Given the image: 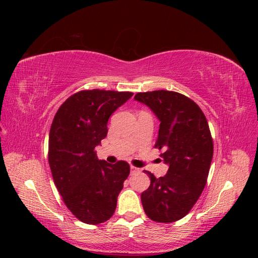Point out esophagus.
<instances>
[{
	"instance_id": "obj_1",
	"label": "esophagus",
	"mask_w": 258,
	"mask_h": 258,
	"mask_svg": "<svg viewBox=\"0 0 258 258\" xmlns=\"http://www.w3.org/2000/svg\"><path fill=\"white\" fill-rule=\"evenodd\" d=\"M130 170H131V173H137V172H140V171H141V169L137 168V167H135V166H131V167H130Z\"/></svg>"
}]
</instances>
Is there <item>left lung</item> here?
I'll return each mask as SVG.
<instances>
[{
    "instance_id": "8db88e82",
    "label": "left lung",
    "mask_w": 258,
    "mask_h": 258,
    "mask_svg": "<svg viewBox=\"0 0 258 258\" xmlns=\"http://www.w3.org/2000/svg\"><path fill=\"white\" fill-rule=\"evenodd\" d=\"M135 99L160 120L155 147L169 165L160 177L144 170L151 185L141 195L143 209L154 222H176L189 213L207 183L213 157L208 120L196 102L175 91L139 92Z\"/></svg>"
}]
</instances>
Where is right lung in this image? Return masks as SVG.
<instances>
[{"instance_id":"add662e5","label":"right lung","mask_w":258,"mask_h":258,"mask_svg":"<svg viewBox=\"0 0 258 258\" xmlns=\"http://www.w3.org/2000/svg\"><path fill=\"white\" fill-rule=\"evenodd\" d=\"M134 93L82 90L61 104L49 131L48 162L54 185L72 214L97 225L113 216L130 173L129 163L99 160L96 146L107 135L110 116Z\"/></svg>"}]
</instances>
